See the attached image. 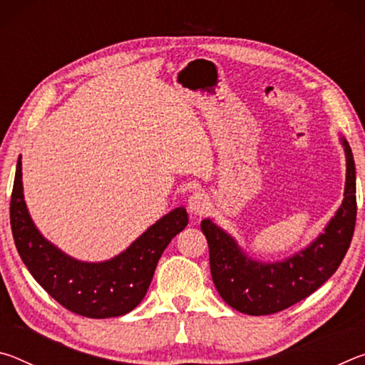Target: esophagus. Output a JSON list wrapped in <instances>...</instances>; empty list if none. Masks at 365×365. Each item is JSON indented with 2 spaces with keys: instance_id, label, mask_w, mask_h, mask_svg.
<instances>
[{
  "instance_id": "1",
  "label": "esophagus",
  "mask_w": 365,
  "mask_h": 365,
  "mask_svg": "<svg viewBox=\"0 0 365 365\" xmlns=\"http://www.w3.org/2000/svg\"><path fill=\"white\" fill-rule=\"evenodd\" d=\"M188 211L195 215H201L207 211V196L201 191H195L188 197Z\"/></svg>"
}]
</instances>
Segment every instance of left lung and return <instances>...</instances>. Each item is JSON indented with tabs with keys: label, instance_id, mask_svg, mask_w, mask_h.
Masks as SVG:
<instances>
[{
	"label": "left lung",
	"instance_id": "1",
	"mask_svg": "<svg viewBox=\"0 0 365 365\" xmlns=\"http://www.w3.org/2000/svg\"><path fill=\"white\" fill-rule=\"evenodd\" d=\"M346 154V185L341 206L307 248L280 262L248 257L235 238L214 224L201 222L209 245V264L215 288L228 306L250 316L280 312L312 294L335 274L353 240L356 225V168L349 143Z\"/></svg>",
	"mask_w": 365,
	"mask_h": 365
}]
</instances>
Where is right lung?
Here are the masks:
<instances>
[{"mask_svg": "<svg viewBox=\"0 0 365 365\" xmlns=\"http://www.w3.org/2000/svg\"><path fill=\"white\" fill-rule=\"evenodd\" d=\"M187 225V209L177 207L119 256L104 262L77 261L49 243L35 227L24 200L21 156L17 160L11 195V228L17 252L41 288L78 316L119 317L137 307L150 288L159 257Z\"/></svg>", "mask_w": 365, "mask_h": 365, "instance_id": "1", "label": "right lung"}]
</instances>
